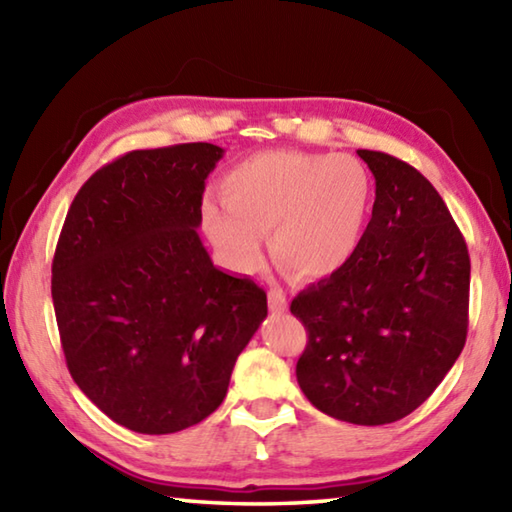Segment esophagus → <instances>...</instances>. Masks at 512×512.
<instances>
[{"label":"esophagus","mask_w":512,"mask_h":512,"mask_svg":"<svg viewBox=\"0 0 512 512\" xmlns=\"http://www.w3.org/2000/svg\"><path fill=\"white\" fill-rule=\"evenodd\" d=\"M268 309H271L273 314H284V311L289 309L287 298H284V293L280 289L268 291Z\"/></svg>","instance_id":"esophagus-1"}]
</instances>
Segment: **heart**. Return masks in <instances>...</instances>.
Returning <instances> with one entry per match:
<instances>
[{
    "label": "heart",
    "mask_w": 512,
    "mask_h": 512,
    "mask_svg": "<svg viewBox=\"0 0 512 512\" xmlns=\"http://www.w3.org/2000/svg\"><path fill=\"white\" fill-rule=\"evenodd\" d=\"M221 196L205 198L201 221L225 264L255 273L273 255L305 280H325L352 262L372 205L368 169L352 155L264 151L232 167Z\"/></svg>",
    "instance_id": "b5f03b06"
}]
</instances>
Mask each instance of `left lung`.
<instances>
[{"instance_id": "left-lung-1", "label": "left lung", "mask_w": 512, "mask_h": 512, "mask_svg": "<svg viewBox=\"0 0 512 512\" xmlns=\"http://www.w3.org/2000/svg\"><path fill=\"white\" fill-rule=\"evenodd\" d=\"M357 153L375 176L366 235L341 273L293 298L291 314L309 334L296 366L307 400L329 418L377 427L418 409L461 354L470 255L418 169Z\"/></svg>"}]
</instances>
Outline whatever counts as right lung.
Instances as JSON below:
<instances>
[{"label":"right lung","mask_w":512,"mask_h":512,"mask_svg":"<svg viewBox=\"0 0 512 512\" xmlns=\"http://www.w3.org/2000/svg\"><path fill=\"white\" fill-rule=\"evenodd\" d=\"M221 146L133 151L76 194L51 298L69 375L121 427L162 436L205 420L268 314L250 277L216 268L198 237Z\"/></svg>","instance_id":"obj_1"}]
</instances>
